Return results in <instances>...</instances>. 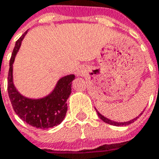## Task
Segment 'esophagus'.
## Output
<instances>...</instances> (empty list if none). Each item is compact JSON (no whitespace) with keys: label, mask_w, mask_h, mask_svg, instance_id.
I'll return each instance as SVG.
<instances>
[{"label":"esophagus","mask_w":159,"mask_h":159,"mask_svg":"<svg viewBox=\"0 0 159 159\" xmlns=\"http://www.w3.org/2000/svg\"><path fill=\"white\" fill-rule=\"evenodd\" d=\"M77 74H79V75H80V71H78V72H77Z\"/></svg>","instance_id":"1"}]
</instances>
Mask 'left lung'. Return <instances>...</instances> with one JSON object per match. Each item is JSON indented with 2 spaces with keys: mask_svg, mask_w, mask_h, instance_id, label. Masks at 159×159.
Instances as JSON below:
<instances>
[{
  "mask_svg": "<svg viewBox=\"0 0 159 159\" xmlns=\"http://www.w3.org/2000/svg\"><path fill=\"white\" fill-rule=\"evenodd\" d=\"M96 111H97V115H98V117L100 118L103 122L107 123V124H109V125H115V126H124V125H130V124H132V123H134L136 120V119H138L139 117L141 116V114H142V113L144 112H142V113H141L140 114H139V116H137L136 118H134L133 119H131V120H129V121H127V122H115V121H113V120H110V119H108L107 118H106V117H104L103 115H102L98 111H97V109H96Z\"/></svg>",
  "mask_w": 159,
  "mask_h": 159,
  "instance_id": "8db88e82",
  "label": "left lung"
}]
</instances>
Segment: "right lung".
I'll return each instance as SVG.
<instances>
[{
	"instance_id": "right-lung-1",
	"label": "right lung",
	"mask_w": 159,
	"mask_h": 159,
	"mask_svg": "<svg viewBox=\"0 0 159 159\" xmlns=\"http://www.w3.org/2000/svg\"><path fill=\"white\" fill-rule=\"evenodd\" d=\"M28 30L16 41L11 54L7 78V91L15 113L24 122L35 128L49 129L60 125L68 110L67 100L71 94L72 81L75 75L63 76L57 82L53 91L41 98H29L23 96L13 83V62L20 49L22 40Z\"/></svg>"
}]
</instances>
